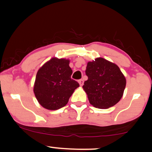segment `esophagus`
Returning <instances> with one entry per match:
<instances>
[{"instance_id":"1","label":"esophagus","mask_w":152,"mask_h":152,"mask_svg":"<svg viewBox=\"0 0 152 152\" xmlns=\"http://www.w3.org/2000/svg\"><path fill=\"white\" fill-rule=\"evenodd\" d=\"M78 83H79L80 86H83V83H84V81H83V79H80L79 81H78Z\"/></svg>"}]
</instances>
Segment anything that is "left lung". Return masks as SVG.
Here are the masks:
<instances>
[{
  "instance_id": "8db88e82",
  "label": "left lung",
  "mask_w": 152,
  "mask_h": 152,
  "mask_svg": "<svg viewBox=\"0 0 152 152\" xmlns=\"http://www.w3.org/2000/svg\"><path fill=\"white\" fill-rule=\"evenodd\" d=\"M86 74L88 80L84 82L83 88L94 107L108 109L117 104L123 96L126 78L114 63L96 58L87 63Z\"/></svg>"
}]
</instances>
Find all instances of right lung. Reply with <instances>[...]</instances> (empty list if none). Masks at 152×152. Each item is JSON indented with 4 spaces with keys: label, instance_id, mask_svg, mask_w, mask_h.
<instances>
[{
    "label": "right lung",
    "instance_id": "obj_1",
    "mask_svg": "<svg viewBox=\"0 0 152 152\" xmlns=\"http://www.w3.org/2000/svg\"><path fill=\"white\" fill-rule=\"evenodd\" d=\"M69 59L53 57L38 69L34 92L36 99L45 109L57 110L65 106L76 88L77 81L71 78L73 71Z\"/></svg>",
    "mask_w": 152,
    "mask_h": 152
}]
</instances>
